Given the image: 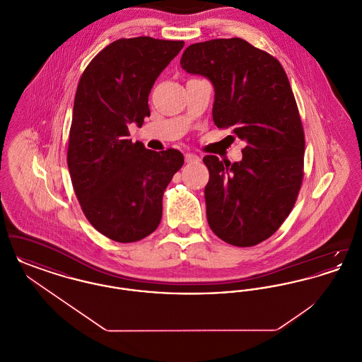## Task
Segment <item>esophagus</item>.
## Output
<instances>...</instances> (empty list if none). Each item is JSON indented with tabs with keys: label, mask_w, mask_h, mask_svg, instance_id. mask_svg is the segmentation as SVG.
<instances>
[{
	"label": "esophagus",
	"mask_w": 362,
	"mask_h": 362,
	"mask_svg": "<svg viewBox=\"0 0 362 362\" xmlns=\"http://www.w3.org/2000/svg\"><path fill=\"white\" fill-rule=\"evenodd\" d=\"M185 160H186V163H198L201 158H199V156L194 155V153H186Z\"/></svg>",
	"instance_id": "34e87169"
}]
</instances>
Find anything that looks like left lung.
Here are the masks:
<instances>
[{
  "label": "left lung",
  "instance_id": "1",
  "mask_svg": "<svg viewBox=\"0 0 362 362\" xmlns=\"http://www.w3.org/2000/svg\"><path fill=\"white\" fill-rule=\"evenodd\" d=\"M180 65L211 81L213 121L245 141L239 163L204 157L207 223L228 244L257 245L286 220L304 176V130L288 76L240 37L191 45Z\"/></svg>",
  "mask_w": 362,
  "mask_h": 362
}]
</instances>
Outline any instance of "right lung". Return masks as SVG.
<instances>
[{
	"label": "right lung",
	"mask_w": 362,
	"mask_h": 362,
	"mask_svg": "<svg viewBox=\"0 0 362 362\" xmlns=\"http://www.w3.org/2000/svg\"><path fill=\"white\" fill-rule=\"evenodd\" d=\"M183 40L118 39L86 66L77 86L68 145L71 185L86 220L105 238L141 240L163 216V194L185 158L129 139L151 115L148 98Z\"/></svg>",
	"instance_id": "right-lung-1"
}]
</instances>
